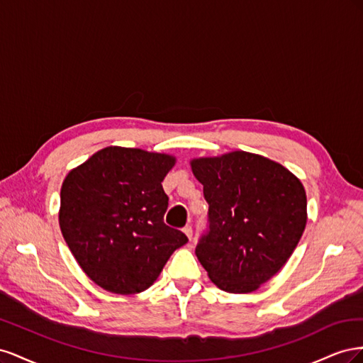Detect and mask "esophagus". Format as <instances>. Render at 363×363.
<instances>
[{
  "instance_id": "34e87169",
  "label": "esophagus",
  "mask_w": 363,
  "mask_h": 363,
  "mask_svg": "<svg viewBox=\"0 0 363 363\" xmlns=\"http://www.w3.org/2000/svg\"><path fill=\"white\" fill-rule=\"evenodd\" d=\"M183 232H184V235L189 238V240H192V227L191 225H186L184 228H183Z\"/></svg>"
}]
</instances>
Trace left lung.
<instances>
[{
  "mask_svg": "<svg viewBox=\"0 0 363 363\" xmlns=\"http://www.w3.org/2000/svg\"><path fill=\"white\" fill-rule=\"evenodd\" d=\"M208 204L195 255L219 289L256 291L288 262L304 232L301 182L280 163L247 151L191 162Z\"/></svg>",
  "mask_w": 363,
  "mask_h": 363,
  "instance_id": "1",
  "label": "left lung"
}]
</instances>
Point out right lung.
I'll return each instance as SVG.
<instances>
[{
    "mask_svg": "<svg viewBox=\"0 0 363 363\" xmlns=\"http://www.w3.org/2000/svg\"><path fill=\"white\" fill-rule=\"evenodd\" d=\"M174 163L160 152L107 147L63 180L62 235L98 286L121 295L145 291L188 242L183 232L163 223L168 195L162 182Z\"/></svg>",
    "mask_w": 363,
    "mask_h": 363,
    "instance_id": "right-lung-1",
    "label": "right lung"
}]
</instances>
